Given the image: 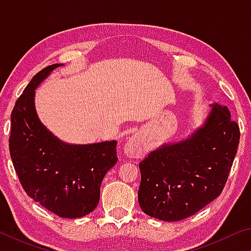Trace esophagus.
<instances>
[{"mask_svg":"<svg viewBox=\"0 0 251 251\" xmlns=\"http://www.w3.org/2000/svg\"><path fill=\"white\" fill-rule=\"evenodd\" d=\"M124 151L129 157H142L144 155V151H145L143 139L137 135H133L127 141Z\"/></svg>","mask_w":251,"mask_h":251,"instance_id":"obj_1","label":"esophagus"}]
</instances>
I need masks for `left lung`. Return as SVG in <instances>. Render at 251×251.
Wrapping results in <instances>:
<instances>
[{"label": "left lung", "mask_w": 251, "mask_h": 251, "mask_svg": "<svg viewBox=\"0 0 251 251\" xmlns=\"http://www.w3.org/2000/svg\"><path fill=\"white\" fill-rule=\"evenodd\" d=\"M240 130L226 106L212 104L201 128L186 141L165 145L139 163L138 201L165 222L198 212L222 194L239 144Z\"/></svg>", "instance_id": "obj_1"}]
</instances>
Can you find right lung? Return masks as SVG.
<instances>
[{
  "label": "right lung",
  "instance_id": "obj_1",
  "mask_svg": "<svg viewBox=\"0 0 251 251\" xmlns=\"http://www.w3.org/2000/svg\"><path fill=\"white\" fill-rule=\"evenodd\" d=\"M59 64L33 76L11 114L8 147L19 180L29 197L62 218H79L95 209L104 176L117 163V142L66 145L41 124L34 93Z\"/></svg>",
  "mask_w": 251,
  "mask_h": 251
}]
</instances>
